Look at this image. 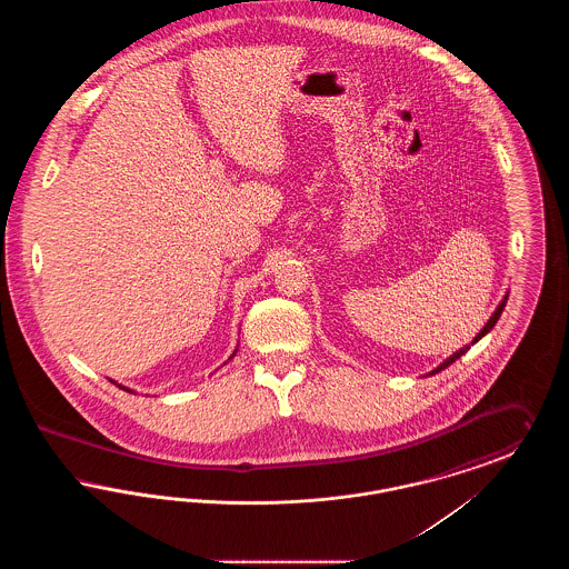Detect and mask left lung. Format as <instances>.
<instances>
[{
	"instance_id": "8db88e82",
	"label": "left lung",
	"mask_w": 569,
	"mask_h": 569,
	"mask_svg": "<svg viewBox=\"0 0 569 569\" xmlns=\"http://www.w3.org/2000/svg\"><path fill=\"white\" fill-rule=\"evenodd\" d=\"M506 302H508V295H506V297H503V300H501V302H499V307H497V309H495V313H492V316H490V320H488L487 325H485V328H482V330H480V332H478V335H476V339H473V341H471V346H473V343H478V341H480V339H482V337H485V335H488V332H490V330H492V326L497 325V320H499V316H501V311H503V307H506ZM467 350H469V346H465V348H462V350H459V352H455V353H452V356H450V358H446V360H443V362H441V365H439V367H437V369H435V371H431V373H429V376H433V373H439V371H443V369H446V367H450V365H452V362H455V360H459L460 356H462V353L467 352Z\"/></svg>"
}]
</instances>
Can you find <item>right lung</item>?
<instances>
[{"label": "right lung", "instance_id": "add662e5", "mask_svg": "<svg viewBox=\"0 0 569 569\" xmlns=\"http://www.w3.org/2000/svg\"><path fill=\"white\" fill-rule=\"evenodd\" d=\"M234 353H237V350H234ZM234 353H232V356H234ZM232 356H230V358H232ZM110 381H112V379H110ZM112 383H114V381H112ZM117 386H119V388H123V390H128V392H132L130 388H126V386H121V383H117Z\"/></svg>", "mask_w": 569, "mask_h": 569}]
</instances>
